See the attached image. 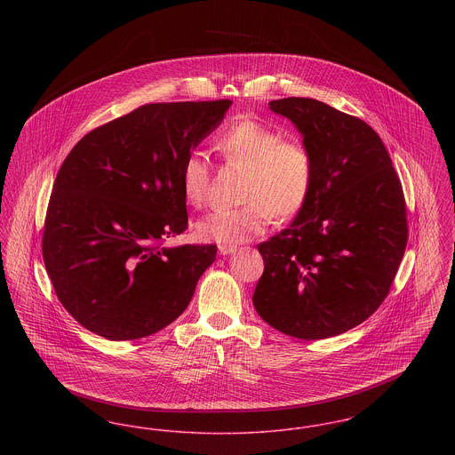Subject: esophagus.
Returning a JSON list of instances; mask_svg holds the SVG:
<instances>
[{
  "mask_svg": "<svg viewBox=\"0 0 455 455\" xmlns=\"http://www.w3.org/2000/svg\"><path fill=\"white\" fill-rule=\"evenodd\" d=\"M235 251H237L235 245H218V252H220L221 256H228V254H232V252H235Z\"/></svg>",
  "mask_w": 455,
  "mask_h": 455,
  "instance_id": "34e87169",
  "label": "esophagus"
}]
</instances>
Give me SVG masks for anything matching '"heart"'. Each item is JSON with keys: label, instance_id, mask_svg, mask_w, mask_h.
<instances>
[{"label": "heart", "instance_id": "heart-1", "mask_svg": "<svg viewBox=\"0 0 455 455\" xmlns=\"http://www.w3.org/2000/svg\"><path fill=\"white\" fill-rule=\"evenodd\" d=\"M221 158L245 169L238 208H221L197 223V235L221 245H235L264 234L278 217H295L307 204L315 179V160L299 140H283L278 130L254 117L238 119L217 138ZM180 188L188 204L210 201L212 167L203 153L186 156Z\"/></svg>", "mask_w": 455, "mask_h": 455}]
</instances>
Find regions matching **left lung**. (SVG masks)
<instances>
[{"label":"left lung","mask_w":455,"mask_h":455,"mask_svg":"<svg viewBox=\"0 0 455 455\" xmlns=\"http://www.w3.org/2000/svg\"><path fill=\"white\" fill-rule=\"evenodd\" d=\"M269 108L302 132L315 179L291 225L258 245L264 273L252 302L262 321L288 336H338L389 295L408 243L403 186L365 121L303 97Z\"/></svg>","instance_id":"left-lung-1"}]
</instances>
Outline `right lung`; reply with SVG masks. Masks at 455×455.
Instances as JSON below:
<instances>
[{"mask_svg": "<svg viewBox=\"0 0 455 455\" xmlns=\"http://www.w3.org/2000/svg\"><path fill=\"white\" fill-rule=\"evenodd\" d=\"M232 100L134 108L85 134L56 175L43 258L58 300L112 341L158 332L191 302L217 245L162 247L188 228L180 167Z\"/></svg>", "mask_w": 455, "mask_h": 455, "instance_id": "right-lung-1", "label": "right lung"}]
</instances>
